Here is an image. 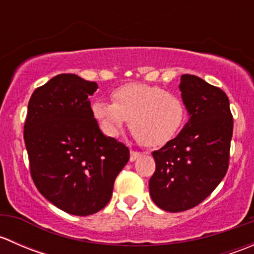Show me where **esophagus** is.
Returning <instances> with one entry per match:
<instances>
[{"label":"esophagus","mask_w":254,"mask_h":254,"mask_svg":"<svg viewBox=\"0 0 254 254\" xmlns=\"http://www.w3.org/2000/svg\"><path fill=\"white\" fill-rule=\"evenodd\" d=\"M141 155H142V152H140V151L131 150L130 151V161H135L136 158H139Z\"/></svg>","instance_id":"esophagus-1"}]
</instances>
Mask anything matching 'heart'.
<instances>
[{
    "label": "heart",
    "mask_w": 254,
    "mask_h": 254,
    "mask_svg": "<svg viewBox=\"0 0 254 254\" xmlns=\"http://www.w3.org/2000/svg\"><path fill=\"white\" fill-rule=\"evenodd\" d=\"M112 101H96L93 117L108 135H117L129 119V127L146 146H162L173 139L187 119L181 97L145 83H127L113 91Z\"/></svg>",
    "instance_id": "heart-1"
}]
</instances>
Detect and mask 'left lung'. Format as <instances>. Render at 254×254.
Returning <instances> with one entry per match:
<instances>
[{
    "label": "left lung",
    "instance_id": "1",
    "mask_svg": "<svg viewBox=\"0 0 254 254\" xmlns=\"http://www.w3.org/2000/svg\"><path fill=\"white\" fill-rule=\"evenodd\" d=\"M179 89L189 122L178 136L153 151L156 171L150 194L170 212L199 205L222 181L230 161L234 118L226 93L194 75H183Z\"/></svg>",
    "mask_w": 254,
    "mask_h": 254
}]
</instances>
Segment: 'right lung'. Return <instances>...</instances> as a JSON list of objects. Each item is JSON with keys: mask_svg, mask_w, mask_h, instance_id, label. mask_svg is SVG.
I'll list each match as a JSON object with an SVG mask.
<instances>
[{"mask_svg": "<svg viewBox=\"0 0 254 254\" xmlns=\"http://www.w3.org/2000/svg\"><path fill=\"white\" fill-rule=\"evenodd\" d=\"M96 82L55 76L33 92L24 123L29 170L38 190L59 209L87 216L109 203L130 151L102 134L88 96Z\"/></svg>", "mask_w": 254, "mask_h": 254, "instance_id": "obj_1", "label": "right lung"}]
</instances>
